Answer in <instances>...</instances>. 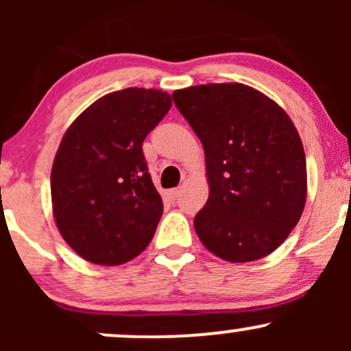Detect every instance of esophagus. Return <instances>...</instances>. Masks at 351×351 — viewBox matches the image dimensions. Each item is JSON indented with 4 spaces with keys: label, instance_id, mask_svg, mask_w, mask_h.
Returning a JSON list of instances; mask_svg holds the SVG:
<instances>
[{
    "label": "esophagus",
    "instance_id": "obj_1",
    "mask_svg": "<svg viewBox=\"0 0 351 351\" xmlns=\"http://www.w3.org/2000/svg\"><path fill=\"white\" fill-rule=\"evenodd\" d=\"M178 195H180V191L176 188L168 189V191H167V196H168V199H170V201H176V198H178Z\"/></svg>",
    "mask_w": 351,
    "mask_h": 351
}]
</instances>
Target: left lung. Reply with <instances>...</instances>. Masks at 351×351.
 <instances>
[{"mask_svg": "<svg viewBox=\"0 0 351 351\" xmlns=\"http://www.w3.org/2000/svg\"><path fill=\"white\" fill-rule=\"evenodd\" d=\"M204 148L209 198L195 217L204 247L229 263L269 256L299 223L307 165L295 125L272 99L237 82L173 92Z\"/></svg>", "mask_w": 351, "mask_h": 351, "instance_id": "8db88e82", "label": "left lung"}]
</instances>
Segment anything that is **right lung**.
<instances>
[{
  "instance_id": "obj_1",
  "label": "right lung",
  "mask_w": 351,
  "mask_h": 351,
  "mask_svg": "<svg viewBox=\"0 0 351 351\" xmlns=\"http://www.w3.org/2000/svg\"><path fill=\"white\" fill-rule=\"evenodd\" d=\"M158 88L128 87L95 100L60 140L51 171L56 226L88 263L119 265L150 244L163 201L142 143L168 114Z\"/></svg>"
}]
</instances>
